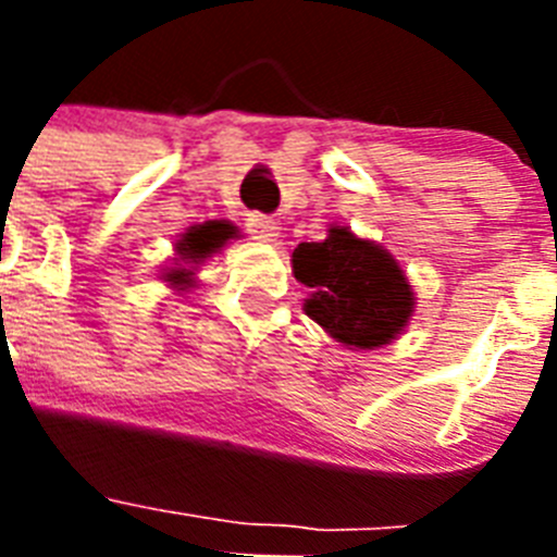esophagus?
<instances>
[{
  "label": "esophagus",
  "mask_w": 557,
  "mask_h": 557,
  "mask_svg": "<svg viewBox=\"0 0 557 557\" xmlns=\"http://www.w3.org/2000/svg\"><path fill=\"white\" fill-rule=\"evenodd\" d=\"M245 225H248L250 234H253L256 239H262V243H275V239H278V228H282V225L275 223L273 218H268V214H248V218H245Z\"/></svg>",
  "instance_id": "esophagus-1"
}]
</instances>
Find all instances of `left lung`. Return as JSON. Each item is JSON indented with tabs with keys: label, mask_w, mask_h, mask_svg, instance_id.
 Masks as SVG:
<instances>
[{
	"label": "left lung",
	"mask_w": 557,
	"mask_h": 557,
	"mask_svg": "<svg viewBox=\"0 0 557 557\" xmlns=\"http://www.w3.org/2000/svg\"><path fill=\"white\" fill-rule=\"evenodd\" d=\"M293 273L314 289L309 318L346 346H385L410 321L412 289L396 259L339 225L323 243L295 248Z\"/></svg>",
	"instance_id": "1"
}]
</instances>
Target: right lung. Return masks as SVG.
<instances>
[{"mask_svg": "<svg viewBox=\"0 0 557 557\" xmlns=\"http://www.w3.org/2000/svg\"><path fill=\"white\" fill-rule=\"evenodd\" d=\"M231 236V228L225 223H206V225H198V228H191L189 234L184 236L178 243V253L181 259H191V262H200V259H206L209 253H214L218 248H223V243ZM191 270H172V273H166V278H170L172 284H184V287H189L191 284Z\"/></svg>", "mask_w": 557, "mask_h": 557, "instance_id": "add662e5", "label": "right lung"}]
</instances>
